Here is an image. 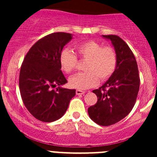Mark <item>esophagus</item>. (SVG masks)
<instances>
[{"label":"esophagus","mask_w":157,"mask_h":157,"mask_svg":"<svg viewBox=\"0 0 157 157\" xmlns=\"http://www.w3.org/2000/svg\"><path fill=\"white\" fill-rule=\"evenodd\" d=\"M85 91H83V90H76V94L77 95H82V94H84Z\"/></svg>","instance_id":"1"}]
</instances>
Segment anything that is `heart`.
Wrapping results in <instances>:
<instances>
[{"mask_svg": "<svg viewBox=\"0 0 157 157\" xmlns=\"http://www.w3.org/2000/svg\"><path fill=\"white\" fill-rule=\"evenodd\" d=\"M75 50L81 59L87 61L86 72L79 73L70 78L69 84L72 87L79 90L93 87L98 84L99 80L105 81L115 72L118 60L113 48L103 47L95 41H86L76 45ZM59 61L61 69L70 74L76 69L78 61L74 52L64 49L60 54Z\"/></svg>", "mask_w": 157, "mask_h": 157, "instance_id": "heart-1", "label": "heart"}]
</instances>
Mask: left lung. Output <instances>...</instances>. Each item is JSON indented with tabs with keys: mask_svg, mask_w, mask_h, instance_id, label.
I'll use <instances>...</instances> for the list:
<instances>
[{
	"mask_svg": "<svg viewBox=\"0 0 157 157\" xmlns=\"http://www.w3.org/2000/svg\"><path fill=\"white\" fill-rule=\"evenodd\" d=\"M102 36L112 41L118 62L110 78L93 91L98 100L88 109V114L96 124L109 126L121 121L132 110L138 94L140 77L135 57L127 43L115 35Z\"/></svg>",
	"mask_w": 157,
	"mask_h": 157,
	"instance_id": "obj_1",
	"label": "left lung"
}]
</instances>
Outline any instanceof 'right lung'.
<instances>
[{
	"instance_id": "obj_1",
	"label": "right lung",
	"mask_w": 157,
	"mask_h": 157,
	"mask_svg": "<svg viewBox=\"0 0 157 157\" xmlns=\"http://www.w3.org/2000/svg\"><path fill=\"white\" fill-rule=\"evenodd\" d=\"M71 39L67 33L47 35L31 47L21 65L19 86L23 102L30 114L43 122L61 118L76 94L75 90L56 88L67 82L59 58Z\"/></svg>"
}]
</instances>
